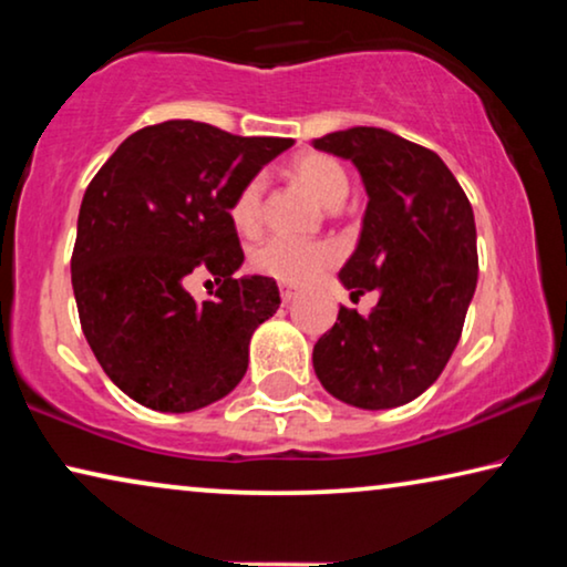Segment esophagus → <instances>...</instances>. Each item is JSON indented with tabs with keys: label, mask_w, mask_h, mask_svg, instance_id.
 Here are the masks:
<instances>
[{
	"label": "esophagus",
	"mask_w": 567,
	"mask_h": 567,
	"mask_svg": "<svg viewBox=\"0 0 567 567\" xmlns=\"http://www.w3.org/2000/svg\"><path fill=\"white\" fill-rule=\"evenodd\" d=\"M297 289H293V286H281V301L284 305H291L293 299H297Z\"/></svg>",
	"instance_id": "34e87169"
}]
</instances>
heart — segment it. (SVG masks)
<instances>
[{
	"instance_id": "1",
	"label": "heart",
	"mask_w": 567,
	"mask_h": 567,
	"mask_svg": "<svg viewBox=\"0 0 567 567\" xmlns=\"http://www.w3.org/2000/svg\"><path fill=\"white\" fill-rule=\"evenodd\" d=\"M291 173L322 206L338 208L348 196V175L338 159L328 154H301L291 162ZM229 219L237 231L255 235L262 221V177H250L229 204ZM338 262V250L330 243H301L291 237H270L255 247L252 268L286 286L315 281Z\"/></svg>"
}]
</instances>
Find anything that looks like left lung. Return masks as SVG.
I'll return each instance as SVG.
<instances>
[{
	"instance_id": "obj_1",
	"label": "left lung",
	"mask_w": 567,
	"mask_h": 567,
	"mask_svg": "<svg viewBox=\"0 0 567 567\" xmlns=\"http://www.w3.org/2000/svg\"><path fill=\"white\" fill-rule=\"evenodd\" d=\"M315 150L359 169L369 204L340 284L351 297L379 293L367 317L340 307L315 343V374L346 405L400 408L436 382L460 343L477 286L475 214L444 159L392 131H332Z\"/></svg>"
}]
</instances>
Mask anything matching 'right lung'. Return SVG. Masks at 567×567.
Returning a JSON list of instances; mask_svg holds the SVG:
<instances>
[{"label": "right lung", "instance_id": "obj_1", "mask_svg": "<svg viewBox=\"0 0 567 567\" xmlns=\"http://www.w3.org/2000/svg\"><path fill=\"white\" fill-rule=\"evenodd\" d=\"M291 138L235 136L198 121L131 134L84 190L72 255L82 332L111 382L138 405L193 413L243 382L250 338L281 297L268 276L235 274L229 204ZM208 269L214 300L184 278Z\"/></svg>", "mask_w": 567, "mask_h": 567}]
</instances>
